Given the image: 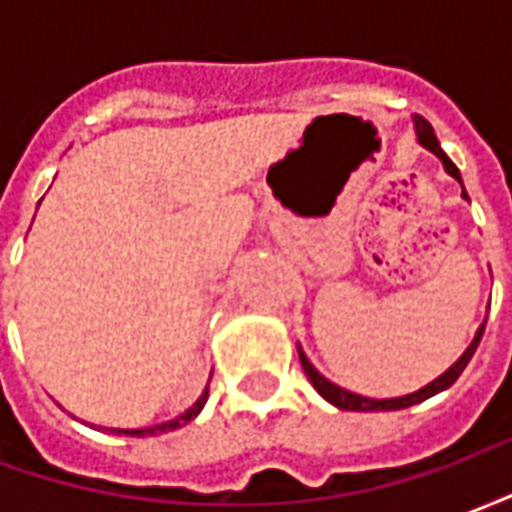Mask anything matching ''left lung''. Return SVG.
Returning a JSON list of instances; mask_svg holds the SVG:
<instances>
[{
    "mask_svg": "<svg viewBox=\"0 0 512 512\" xmlns=\"http://www.w3.org/2000/svg\"><path fill=\"white\" fill-rule=\"evenodd\" d=\"M414 131H417V139L419 145L428 147L430 153H436V156L441 158V164H444V169L450 172L452 178L461 180V172H458V167L452 164L450 158H447V153L441 150L439 139H436V134H433V126H430L425 117L414 115ZM466 194V191H463ZM483 332H485V323H480V329H477V334H474V340L469 343V348L463 351L461 359L455 362V365L450 367V370H444L436 381H430L428 386H422V389H417V392H411V395H403V397H386V400H376V397H365V395H356V392H348V389H343V386L332 384L329 378H323L315 367H312V362L304 356V351L299 348V359H301V367H304V373H307V378L312 381V386L318 389V395L326 397L332 406L343 408V411H397V408H408V406H417V403H422V400H428V397L439 395V392H444L447 386H452L455 381H458V376L463 373V367L469 365V359L474 356V351H477V345H480V340H483Z\"/></svg>",
    "mask_w": 512,
    "mask_h": 512,
    "instance_id": "8db88e82",
    "label": "left lung"
}]
</instances>
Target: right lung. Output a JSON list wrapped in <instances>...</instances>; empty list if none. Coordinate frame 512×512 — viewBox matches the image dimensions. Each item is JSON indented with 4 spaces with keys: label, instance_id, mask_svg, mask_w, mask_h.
<instances>
[{
    "label": "right lung",
    "instance_id": "1",
    "mask_svg": "<svg viewBox=\"0 0 512 512\" xmlns=\"http://www.w3.org/2000/svg\"><path fill=\"white\" fill-rule=\"evenodd\" d=\"M205 400H208V389L202 392L200 397H197V403L191 408H186L183 414H178L175 419H169V422H161V425H153V428H136V430H115V433H126V436H156V433H167V430H178L183 428L186 422H191V419L197 417L202 411V406H205Z\"/></svg>",
    "mask_w": 512,
    "mask_h": 512
}]
</instances>
